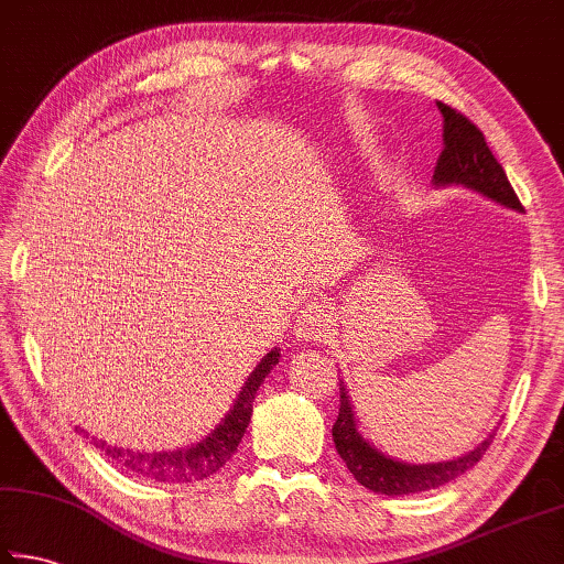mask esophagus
<instances>
[{"mask_svg": "<svg viewBox=\"0 0 564 564\" xmlns=\"http://www.w3.org/2000/svg\"><path fill=\"white\" fill-rule=\"evenodd\" d=\"M326 321H328L326 301L313 299L305 303L299 311V316H295V336L303 340H321Z\"/></svg>", "mask_w": 564, "mask_h": 564, "instance_id": "esophagus-1", "label": "esophagus"}]
</instances>
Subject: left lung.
Segmentation results:
<instances>
[{
  "instance_id": "8db88e82",
  "label": "left lung",
  "mask_w": 564,
  "mask_h": 564,
  "mask_svg": "<svg viewBox=\"0 0 564 564\" xmlns=\"http://www.w3.org/2000/svg\"><path fill=\"white\" fill-rule=\"evenodd\" d=\"M437 109L443 113V151L435 164V184H465L492 198V202H500L502 206L522 212L520 198L514 194L505 169L498 164V159L490 151L482 131L465 113L447 107L443 101H437ZM346 393V386L340 383V410L336 423H333V443H336V451L343 457V463L348 465L352 477L373 492L408 495L441 488V485L455 480L465 470H470L488 453L492 443L490 435L473 453L451 463L408 465L390 460V457L373 451L358 435L356 417H352V408Z\"/></svg>"
}]
</instances>
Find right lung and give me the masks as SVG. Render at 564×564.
<instances>
[{"mask_svg":"<svg viewBox=\"0 0 564 564\" xmlns=\"http://www.w3.org/2000/svg\"><path fill=\"white\" fill-rule=\"evenodd\" d=\"M279 362V350H271L265 356L259 368L253 370L248 383L243 386L241 395L234 403V410L226 415V420L216 431L194 447H186V451L178 453H133V451H121L117 445L99 443L104 455H109L113 463L127 467L131 475L147 477V480L156 482H196L206 480L214 473L221 470V467L231 460L236 453L238 443L248 427V420L253 413V398L256 390L263 383V378L269 376V370Z\"/></svg>","mask_w":564,"mask_h":564,"instance_id":"obj_1","label":"right lung"}]
</instances>
